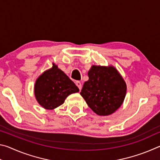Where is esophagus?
Listing matches in <instances>:
<instances>
[{
	"instance_id": "esophagus-1",
	"label": "esophagus",
	"mask_w": 160,
	"mask_h": 160,
	"mask_svg": "<svg viewBox=\"0 0 160 160\" xmlns=\"http://www.w3.org/2000/svg\"><path fill=\"white\" fill-rule=\"evenodd\" d=\"M75 84H76V85L78 86V88H79V90H80L81 89H82V84H81V82H80V81H77V82H75Z\"/></svg>"
}]
</instances>
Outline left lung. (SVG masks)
Segmentation results:
<instances>
[{
	"label": "left lung",
	"instance_id": "obj_1",
	"mask_svg": "<svg viewBox=\"0 0 160 160\" xmlns=\"http://www.w3.org/2000/svg\"><path fill=\"white\" fill-rule=\"evenodd\" d=\"M80 94L89 107L99 116L115 112L125 99L126 84L113 66H92Z\"/></svg>",
	"mask_w": 160,
	"mask_h": 160
}]
</instances>
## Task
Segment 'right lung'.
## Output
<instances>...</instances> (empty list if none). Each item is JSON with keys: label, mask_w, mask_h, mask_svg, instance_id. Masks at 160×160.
I'll return each instance as SVG.
<instances>
[{"label": "right lung", "mask_w": 160, "mask_h": 160, "mask_svg": "<svg viewBox=\"0 0 160 160\" xmlns=\"http://www.w3.org/2000/svg\"><path fill=\"white\" fill-rule=\"evenodd\" d=\"M78 92L79 89L75 83L54 63L51 68L37 78L34 85L38 103L49 110L61 106L68 96Z\"/></svg>", "instance_id": "1"}]
</instances>
